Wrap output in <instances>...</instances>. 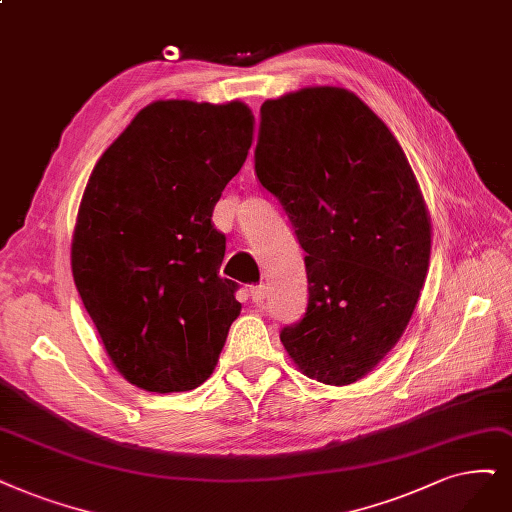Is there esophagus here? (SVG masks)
I'll list each match as a JSON object with an SVG mask.
<instances>
[{"mask_svg": "<svg viewBox=\"0 0 512 512\" xmlns=\"http://www.w3.org/2000/svg\"><path fill=\"white\" fill-rule=\"evenodd\" d=\"M266 295H268V291H266V287H263V285L251 289V299L255 301V304H261V301L266 299Z\"/></svg>", "mask_w": 512, "mask_h": 512, "instance_id": "obj_1", "label": "esophagus"}]
</instances>
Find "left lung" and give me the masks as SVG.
Returning <instances> with one entry per match:
<instances>
[{
  "label": "left lung",
  "instance_id": "obj_1",
  "mask_svg": "<svg viewBox=\"0 0 512 512\" xmlns=\"http://www.w3.org/2000/svg\"><path fill=\"white\" fill-rule=\"evenodd\" d=\"M255 173L306 251L308 308L280 342L310 380L354 384L399 342L428 274L432 225L405 151L354 92L308 86L261 105Z\"/></svg>",
  "mask_w": 512,
  "mask_h": 512
}]
</instances>
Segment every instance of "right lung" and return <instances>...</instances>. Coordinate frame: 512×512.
Listing matches in <instances>:
<instances>
[{
    "label": "right lung",
    "mask_w": 512,
    "mask_h": 512,
    "mask_svg": "<svg viewBox=\"0 0 512 512\" xmlns=\"http://www.w3.org/2000/svg\"><path fill=\"white\" fill-rule=\"evenodd\" d=\"M242 101H154L94 166L71 240V272L111 365L147 392H185L217 367L242 306L221 278L211 223L253 145Z\"/></svg>",
    "instance_id": "1"
}]
</instances>
